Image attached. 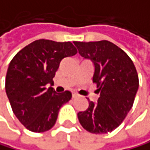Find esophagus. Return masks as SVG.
Masks as SVG:
<instances>
[{"mask_svg":"<svg viewBox=\"0 0 150 150\" xmlns=\"http://www.w3.org/2000/svg\"><path fill=\"white\" fill-rule=\"evenodd\" d=\"M76 97H77V94H76V93H73V94H72V98H76Z\"/></svg>","mask_w":150,"mask_h":150,"instance_id":"1","label":"esophagus"}]
</instances>
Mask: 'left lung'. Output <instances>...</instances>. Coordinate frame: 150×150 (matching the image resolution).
I'll return each instance as SVG.
<instances>
[{
  "mask_svg": "<svg viewBox=\"0 0 150 150\" xmlns=\"http://www.w3.org/2000/svg\"><path fill=\"white\" fill-rule=\"evenodd\" d=\"M74 44L80 55L93 62L92 80L100 93L97 103L88 100V108L77 113L79 122L92 134L112 132L133 106L139 86L137 69L124 50L108 40Z\"/></svg>",
  "mask_w": 150,
  "mask_h": 150,
  "instance_id": "left-lung-1",
  "label": "left lung"
}]
</instances>
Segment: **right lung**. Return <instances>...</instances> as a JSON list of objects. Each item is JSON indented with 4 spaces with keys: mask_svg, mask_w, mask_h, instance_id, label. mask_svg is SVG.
I'll list each match as a JSON object with an SVG mask.
<instances>
[{
    "mask_svg": "<svg viewBox=\"0 0 150 150\" xmlns=\"http://www.w3.org/2000/svg\"><path fill=\"white\" fill-rule=\"evenodd\" d=\"M70 42L35 40L22 49L9 64L5 90L12 110L26 129L35 133L55 125L61 107L71 100L70 91L57 93L52 78L61 61L76 54Z\"/></svg>",
    "mask_w": 150,
    "mask_h": 150,
    "instance_id": "obj_1",
    "label": "right lung"
}]
</instances>
